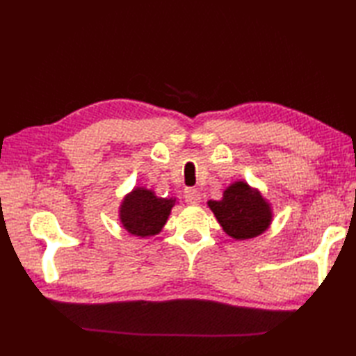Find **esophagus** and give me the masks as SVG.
I'll use <instances>...</instances> for the list:
<instances>
[{
    "label": "esophagus",
    "mask_w": 356,
    "mask_h": 356,
    "mask_svg": "<svg viewBox=\"0 0 356 356\" xmlns=\"http://www.w3.org/2000/svg\"><path fill=\"white\" fill-rule=\"evenodd\" d=\"M184 195H185V202L188 203V205H199L202 200V195L197 190H195V188H186Z\"/></svg>",
    "instance_id": "obj_1"
}]
</instances>
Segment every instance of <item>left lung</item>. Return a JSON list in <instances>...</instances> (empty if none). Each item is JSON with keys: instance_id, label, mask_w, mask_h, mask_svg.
I'll return each mask as SVG.
<instances>
[{"instance_id": "8db88e82", "label": "left lung", "mask_w": 356, "mask_h": 356, "mask_svg": "<svg viewBox=\"0 0 356 356\" xmlns=\"http://www.w3.org/2000/svg\"><path fill=\"white\" fill-rule=\"evenodd\" d=\"M223 231L236 240L259 237L272 223L270 203L245 180L232 182L220 200H208Z\"/></svg>"}]
</instances>
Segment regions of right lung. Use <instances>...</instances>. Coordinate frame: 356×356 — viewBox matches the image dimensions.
<instances>
[{
    "instance_id": "1",
    "label": "right lung",
    "mask_w": 356,
    "mask_h": 356,
    "mask_svg": "<svg viewBox=\"0 0 356 356\" xmlns=\"http://www.w3.org/2000/svg\"><path fill=\"white\" fill-rule=\"evenodd\" d=\"M174 205L176 197H157L153 190L136 186L120 203L119 220L131 236L151 237L162 231Z\"/></svg>"
}]
</instances>
